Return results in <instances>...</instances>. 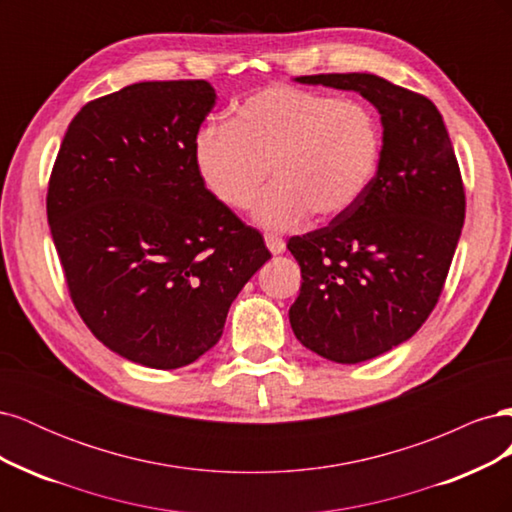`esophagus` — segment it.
Wrapping results in <instances>:
<instances>
[{"label":"esophagus","instance_id":"esophagus-1","mask_svg":"<svg viewBox=\"0 0 512 512\" xmlns=\"http://www.w3.org/2000/svg\"><path fill=\"white\" fill-rule=\"evenodd\" d=\"M265 243L269 247V252L275 254V256L277 254H284V250H286V241L282 237H277V235H267Z\"/></svg>","mask_w":512,"mask_h":512}]
</instances>
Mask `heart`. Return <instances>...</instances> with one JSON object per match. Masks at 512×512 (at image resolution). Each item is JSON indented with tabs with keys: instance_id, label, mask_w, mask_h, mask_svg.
<instances>
[{
	"instance_id": "heart-1",
	"label": "heart",
	"mask_w": 512,
	"mask_h": 512,
	"mask_svg": "<svg viewBox=\"0 0 512 512\" xmlns=\"http://www.w3.org/2000/svg\"><path fill=\"white\" fill-rule=\"evenodd\" d=\"M382 158L380 121L369 106L290 85L245 98L228 123L194 138L205 188L230 209H247L265 183L254 220L286 230L350 211L374 183ZM270 168L267 169L266 166Z\"/></svg>"
}]
</instances>
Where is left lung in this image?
I'll return each mask as SVG.
<instances>
[{"label":"left lung","mask_w":512,"mask_h":512,"mask_svg":"<svg viewBox=\"0 0 512 512\" xmlns=\"http://www.w3.org/2000/svg\"><path fill=\"white\" fill-rule=\"evenodd\" d=\"M294 81L356 91L382 123L380 168L363 198L288 241L303 277L288 312L294 335L322 359L363 363L408 342L438 303L466 218L459 166L425 96L365 72Z\"/></svg>","instance_id":"left-lung-1"}]
</instances>
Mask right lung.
Here are the masks:
<instances>
[{
	"instance_id": "add662e5",
	"label": "right lung",
	"mask_w": 512,
	"mask_h": 512,
	"mask_svg": "<svg viewBox=\"0 0 512 512\" xmlns=\"http://www.w3.org/2000/svg\"><path fill=\"white\" fill-rule=\"evenodd\" d=\"M207 81H145L85 104L61 141L46 215L74 307L100 342L153 369L220 342L232 301L271 258L200 179Z\"/></svg>"
}]
</instances>
